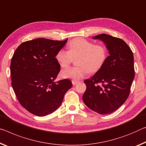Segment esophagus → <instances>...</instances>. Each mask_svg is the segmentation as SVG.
I'll return each instance as SVG.
<instances>
[{
    "label": "esophagus",
    "mask_w": 146,
    "mask_h": 146,
    "mask_svg": "<svg viewBox=\"0 0 146 146\" xmlns=\"http://www.w3.org/2000/svg\"><path fill=\"white\" fill-rule=\"evenodd\" d=\"M78 82H79V81H78V80H72V84L73 85H75V84H77Z\"/></svg>",
    "instance_id": "obj_1"
}]
</instances>
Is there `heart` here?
Wrapping results in <instances>:
<instances>
[{
  "label": "heart",
  "instance_id": "obj_1",
  "mask_svg": "<svg viewBox=\"0 0 146 146\" xmlns=\"http://www.w3.org/2000/svg\"><path fill=\"white\" fill-rule=\"evenodd\" d=\"M68 50H60L56 56L58 63L62 68H66L73 58H77V67L68 68L61 71L64 78L73 80L81 79L88 71L94 73L102 68L107 58V49L101 44H94L84 38H75L68 43Z\"/></svg>",
  "mask_w": 146,
  "mask_h": 146
}]
</instances>
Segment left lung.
Segmentation results:
<instances>
[{
	"label": "left lung",
	"mask_w": 146,
	"mask_h": 146,
	"mask_svg": "<svg viewBox=\"0 0 146 146\" xmlns=\"http://www.w3.org/2000/svg\"><path fill=\"white\" fill-rule=\"evenodd\" d=\"M93 39L105 43L109 56L102 68L84 81L86 90L82 100L93 111L108 114L118 109L128 98L135 78L133 54L120 38L101 34Z\"/></svg>",
	"instance_id": "obj_1"
}]
</instances>
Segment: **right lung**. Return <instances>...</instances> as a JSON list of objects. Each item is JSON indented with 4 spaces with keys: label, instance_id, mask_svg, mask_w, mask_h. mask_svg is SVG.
Segmentation results:
<instances>
[{
    "label": "right lung",
    "instance_id": "right-lung-1",
    "mask_svg": "<svg viewBox=\"0 0 146 146\" xmlns=\"http://www.w3.org/2000/svg\"><path fill=\"white\" fill-rule=\"evenodd\" d=\"M67 41L45 38L27 41L13 55L11 86L21 105L32 114L38 116L52 114L72 86L68 79L54 82L60 70L56 54Z\"/></svg>",
    "mask_w": 146,
    "mask_h": 146
}]
</instances>
